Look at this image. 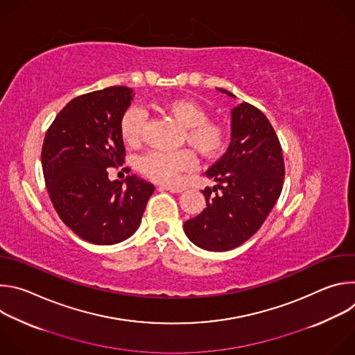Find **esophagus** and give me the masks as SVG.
<instances>
[{"label":"esophagus","mask_w":355,"mask_h":355,"mask_svg":"<svg viewBox=\"0 0 355 355\" xmlns=\"http://www.w3.org/2000/svg\"><path fill=\"white\" fill-rule=\"evenodd\" d=\"M160 188L166 189V191H170V192H174V193H180V192H182L185 189L181 185H162Z\"/></svg>","instance_id":"obj_1"}]
</instances>
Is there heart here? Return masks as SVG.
<instances>
[{
    "label": "heart",
    "instance_id": "heart-1",
    "mask_svg": "<svg viewBox=\"0 0 355 355\" xmlns=\"http://www.w3.org/2000/svg\"><path fill=\"white\" fill-rule=\"evenodd\" d=\"M159 110L184 128L182 139L204 159H215L226 146V129L214 121H208V112L192 99H173ZM144 123V114L130 107L121 118V137L128 146H137ZM195 163L191 151L151 150L139 159V170L150 180L157 182H174L178 175L189 170Z\"/></svg>",
    "mask_w": 355,
    "mask_h": 355
}]
</instances>
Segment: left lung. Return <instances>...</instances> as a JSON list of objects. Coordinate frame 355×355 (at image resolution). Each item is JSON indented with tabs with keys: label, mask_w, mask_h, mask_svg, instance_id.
<instances>
[{
	"label": "left lung",
	"mask_w": 355,
	"mask_h": 355,
	"mask_svg": "<svg viewBox=\"0 0 355 355\" xmlns=\"http://www.w3.org/2000/svg\"><path fill=\"white\" fill-rule=\"evenodd\" d=\"M219 91L236 98L226 89ZM205 174L218 184L202 191L207 208L184 223V232L208 251L236 248L261 227L284 184L282 148L260 110L247 103L232 110L230 146Z\"/></svg>",
	"instance_id": "1"
}]
</instances>
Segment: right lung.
I'll return each instance as SVG.
<instances>
[{
    "label": "right lung",
    "mask_w": 355,
    "mask_h": 355,
    "mask_svg": "<svg viewBox=\"0 0 355 355\" xmlns=\"http://www.w3.org/2000/svg\"><path fill=\"white\" fill-rule=\"evenodd\" d=\"M133 96L132 88L119 85L80 95L58 114L43 140L50 200L64 225L92 244L130 237L155 191L135 174L125 182L108 178L107 168L125 162L119 123Z\"/></svg>",
    "instance_id": "1"
}]
</instances>
